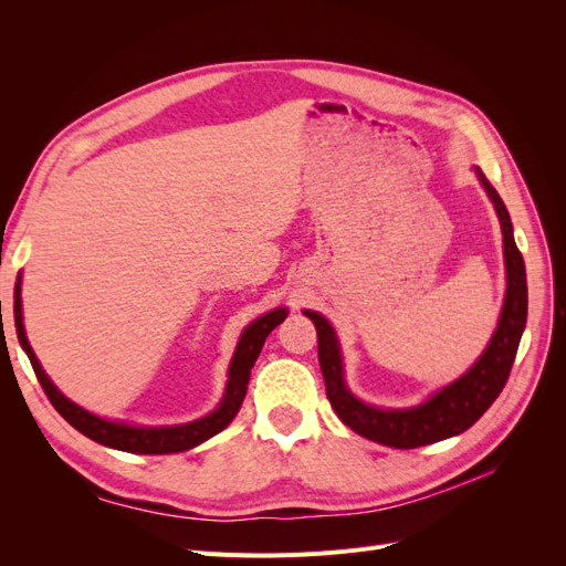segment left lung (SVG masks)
<instances>
[{
  "mask_svg": "<svg viewBox=\"0 0 566 566\" xmlns=\"http://www.w3.org/2000/svg\"><path fill=\"white\" fill-rule=\"evenodd\" d=\"M474 172L486 188L495 214L501 219L507 287L499 328H495L484 354L476 358L474 366L462 378L439 389L434 397L413 408L368 406L361 399H356L345 385L339 342L333 325L316 312H304V316H310L316 325L318 364L325 380V394H328V401L335 408L337 418L352 427L356 434L391 449H418L470 430L486 413V408L499 399L512 364H515L526 325V269L515 235H512V221L505 202L489 184L482 169L474 167Z\"/></svg>",
  "mask_w": 566,
  "mask_h": 566,
  "instance_id": "left-lung-1",
  "label": "left lung"
}]
</instances>
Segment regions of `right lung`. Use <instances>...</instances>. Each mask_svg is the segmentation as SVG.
I'll use <instances>...</instances> for the list:
<instances>
[{"label": "right lung", "mask_w": 566, "mask_h": 566, "mask_svg": "<svg viewBox=\"0 0 566 566\" xmlns=\"http://www.w3.org/2000/svg\"><path fill=\"white\" fill-rule=\"evenodd\" d=\"M285 316H287V310L285 306H281V310H273L256 321H252L243 331L241 339H238L235 354L231 358V366H229V382H227L224 399H221V403L212 410L210 416H205L193 422H186V424H175V427H134V424L111 422V420L98 418V416L90 413V410H84L77 403H73L67 397H63V394L56 389V385L49 380V375L42 370L38 356H35V352H32L30 342L25 337L21 276H19V281H15V290H13L15 333H19L21 347L25 349L30 364H32V370H35L49 401L54 403L59 413L84 437L94 439L96 443H104V447H108V449L127 451V453H144V455L181 453V451L198 447V443L208 441L210 437L224 430V427L235 418L238 410H241V403H243L245 391H248V382H250V370L264 347V339L269 337V333L273 328H276L279 323H283Z\"/></svg>", "instance_id": "obj_1"}]
</instances>
